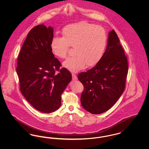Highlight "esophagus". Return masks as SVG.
Wrapping results in <instances>:
<instances>
[{
    "mask_svg": "<svg viewBox=\"0 0 149 149\" xmlns=\"http://www.w3.org/2000/svg\"><path fill=\"white\" fill-rule=\"evenodd\" d=\"M72 79L73 80H77V75L75 74H74V73H72Z\"/></svg>",
    "mask_w": 149,
    "mask_h": 149,
    "instance_id": "34e87169",
    "label": "esophagus"
}]
</instances>
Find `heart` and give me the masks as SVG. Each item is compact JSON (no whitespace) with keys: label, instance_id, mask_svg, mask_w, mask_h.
<instances>
[{"label":"heart","instance_id":"heart-1","mask_svg":"<svg viewBox=\"0 0 149 149\" xmlns=\"http://www.w3.org/2000/svg\"><path fill=\"white\" fill-rule=\"evenodd\" d=\"M63 37H54L50 43L54 56L65 58L69 46L74 47L75 56L63 63L64 68L72 72H77L85 66H94L103 56L107 42L104 29L86 22H79L65 26L62 29Z\"/></svg>","mask_w":149,"mask_h":149}]
</instances>
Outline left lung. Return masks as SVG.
<instances>
[{"label":"left lung","mask_w":149,"mask_h":149,"mask_svg":"<svg viewBox=\"0 0 149 149\" xmlns=\"http://www.w3.org/2000/svg\"><path fill=\"white\" fill-rule=\"evenodd\" d=\"M128 69L127 58L113 29L108 34L101 60L91 69L78 75L84 88L80 100L85 110L98 114L113 106L125 90Z\"/></svg>","instance_id":"left-lung-1"}]
</instances>
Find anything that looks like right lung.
Segmentation results:
<instances>
[{
	"label": "right lung",
	"instance_id": "obj_1",
	"mask_svg": "<svg viewBox=\"0 0 149 149\" xmlns=\"http://www.w3.org/2000/svg\"><path fill=\"white\" fill-rule=\"evenodd\" d=\"M53 33L51 27L44 24L32 29L22 45L16 69L23 95L37 110L47 113L61 106V94L72 79L70 71L60 69L61 63L52 53Z\"/></svg>",
	"mask_w": 149,
	"mask_h": 149
}]
</instances>
